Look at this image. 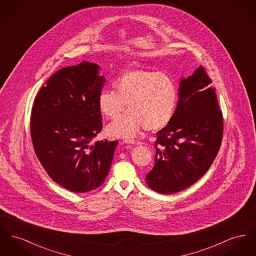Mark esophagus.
I'll use <instances>...</instances> for the list:
<instances>
[{"label": "esophagus", "instance_id": "34e87169", "mask_svg": "<svg viewBox=\"0 0 256 256\" xmlns=\"http://www.w3.org/2000/svg\"><path fill=\"white\" fill-rule=\"evenodd\" d=\"M124 143H128V144H140L139 141L134 140V139H126Z\"/></svg>", "mask_w": 256, "mask_h": 256}]
</instances>
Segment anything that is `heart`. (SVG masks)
I'll return each mask as SVG.
<instances>
[{"label":"heart","instance_id":"heart-1","mask_svg":"<svg viewBox=\"0 0 256 256\" xmlns=\"http://www.w3.org/2000/svg\"><path fill=\"white\" fill-rule=\"evenodd\" d=\"M113 90H102L98 104L102 115L120 118L107 126L110 136L134 138L145 128L156 132L166 126L174 118L178 100L176 82L166 73L136 69L122 74Z\"/></svg>","mask_w":256,"mask_h":256}]
</instances>
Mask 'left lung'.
I'll return each mask as SVG.
<instances>
[{
	"label": "left lung",
	"mask_w": 256,
	"mask_h": 256,
	"mask_svg": "<svg viewBox=\"0 0 256 256\" xmlns=\"http://www.w3.org/2000/svg\"><path fill=\"white\" fill-rule=\"evenodd\" d=\"M210 84L202 66L180 80L176 113L157 132L155 166L145 178L158 193L174 194L193 185L216 157L223 116Z\"/></svg>",
	"instance_id": "8db88e82"
}]
</instances>
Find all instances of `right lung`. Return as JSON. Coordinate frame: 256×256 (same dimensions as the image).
<instances>
[{
    "label": "right lung",
    "mask_w": 256,
    "mask_h": 256,
    "mask_svg": "<svg viewBox=\"0 0 256 256\" xmlns=\"http://www.w3.org/2000/svg\"><path fill=\"white\" fill-rule=\"evenodd\" d=\"M84 61L58 70L40 88L31 112L35 153L50 178L74 193L101 186L118 141L92 144L102 128L98 98L105 78Z\"/></svg>",
    "instance_id": "add662e5"
}]
</instances>
